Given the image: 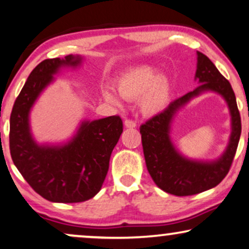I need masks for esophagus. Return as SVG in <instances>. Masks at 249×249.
Returning a JSON list of instances; mask_svg holds the SVG:
<instances>
[{"label":"esophagus","instance_id":"obj_1","mask_svg":"<svg viewBox=\"0 0 249 249\" xmlns=\"http://www.w3.org/2000/svg\"><path fill=\"white\" fill-rule=\"evenodd\" d=\"M124 125L127 128H135L136 127V122H135L134 120L127 119V120H124Z\"/></svg>","mask_w":249,"mask_h":249}]
</instances>
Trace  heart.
<instances>
[{"instance_id": "1", "label": "heart", "mask_w": 249, "mask_h": 249, "mask_svg": "<svg viewBox=\"0 0 249 249\" xmlns=\"http://www.w3.org/2000/svg\"><path fill=\"white\" fill-rule=\"evenodd\" d=\"M158 76V70L152 66L134 67L127 70L118 81V91L124 99L141 100L143 112L155 115L167 106L170 100V82L165 76ZM104 96L109 103L120 105L119 98L106 90Z\"/></svg>"}]
</instances>
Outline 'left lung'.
<instances>
[{
    "label": "left lung",
    "mask_w": 249,
    "mask_h": 249,
    "mask_svg": "<svg viewBox=\"0 0 249 249\" xmlns=\"http://www.w3.org/2000/svg\"><path fill=\"white\" fill-rule=\"evenodd\" d=\"M196 79L201 84L195 90L178 98L162 112L140 127L144 158L152 180L159 188L177 196H189L213 188L229 173L237 152L241 134V118L235 94L226 79L208 56L197 52ZM214 90L228 103L232 116V134L227 151L218 161L203 163L188 161L175 149L169 140V127L176 110L201 91Z\"/></svg>",
    "instance_id": "obj_1"
}]
</instances>
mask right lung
Here are the masks:
<instances>
[{"label": "right lung", "instance_id": "obj_1", "mask_svg": "<svg viewBox=\"0 0 249 249\" xmlns=\"http://www.w3.org/2000/svg\"><path fill=\"white\" fill-rule=\"evenodd\" d=\"M81 57L67 55L40 62L18 94L10 115L9 145L12 161L36 193L51 202L77 203L99 192L109 166L110 153L124 131L119 115L84 121L62 146H40L30 133L29 113L53 75L63 66L76 67Z\"/></svg>", "mask_w": 249, "mask_h": 249}]
</instances>
